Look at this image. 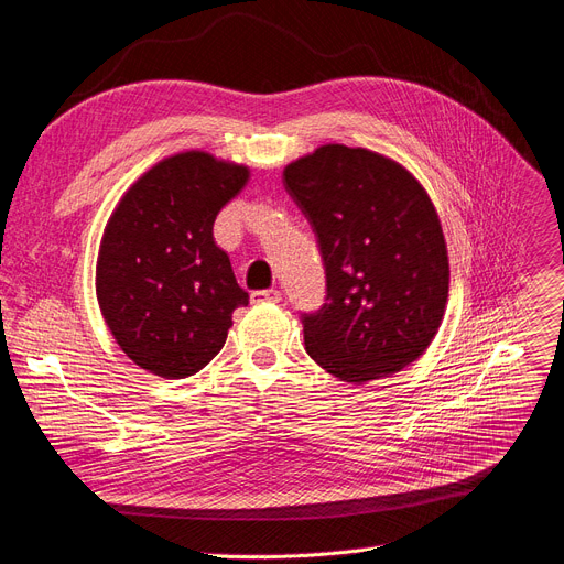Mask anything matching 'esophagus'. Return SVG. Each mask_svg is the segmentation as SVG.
<instances>
[{"label":"esophagus","mask_w":564,"mask_h":564,"mask_svg":"<svg viewBox=\"0 0 564 564\" xmlns=\"http://www.w3.org/2000/svg\"><path fill=\"white\" fill-rule=\"evenodd\" d=\"M278 301H282V294L278 289H263L252 294V303H278Z\"/></svg>","instance_id":"obj_1"}]
</instances>
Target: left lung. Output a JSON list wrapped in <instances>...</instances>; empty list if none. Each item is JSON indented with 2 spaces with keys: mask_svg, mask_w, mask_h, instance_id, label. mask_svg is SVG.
<instances>
[{
  "mask_svg": "<svg viewBox=\"0 0 564 564\" xmlns=\"http://www.w3.org/2000/svg\"><path fill=\"white\" fill-rule=\"evenodd\" d=\"M326 268L303 317L310 358L349 384L391 377L431 347L448 301V254L425 187L391 156L326 143L284 166Z\"/></svg>",
  "mask_w": 564,
  "mask_h": 564,
  "instance_id": "obj_1",
  "label": "left lung"
}]
</instances>
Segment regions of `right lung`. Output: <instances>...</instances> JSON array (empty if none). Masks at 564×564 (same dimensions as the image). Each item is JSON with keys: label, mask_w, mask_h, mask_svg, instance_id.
Segmentation results:
<instances>
[{"label": "right lung", "mask_w": 564, "mask_h": 564, "mask_svg": "<svg viewBox=\"0 0 564 564\" xmlns=\"http://www.w3.org/2000/svg\"><path fill=\"white\" fill-rule=\"evenodd\" d=\"M250 166L185 150L152 164L110 213L97 254V301L108 330L139 368L183 379L227 343L250 303L213 238L217 213Z\"/></svg>", "instance_id": "add662e5"}]
</instances>
